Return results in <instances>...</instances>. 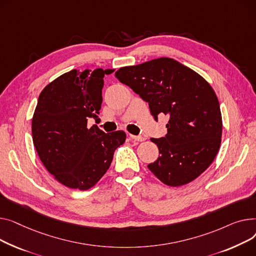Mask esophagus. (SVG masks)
Returning a JSON list of instances; mask_svg holds the SVG:
<instances>
[{"mask_svg":"<svg viewBox=\"0 0 256 256\" xmlns=\"http://www.w3.org/2000/svg\"><path fill=\"white\" fill-rule=\"evenodd\" d=\"M130 138L133 140H136V142H144L146 140L144 136H142V135H132V134H130Z\"/></svg>","mask_w":256,"mask_h":256,"instance_id":"1","label":"esophagus"}]
</instances>
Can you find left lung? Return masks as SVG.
<instances>
[{
	"mask_svg": "<svg viewBox=\"0 0 256 256\" xmlns=\"http://www.w3.org/2000/svg\"><path fill=\"white\" fill-rule=\"evenodd\" d=\"M116 78L148 103L156 121L170 118L164 138H151L158 159L148 165L168 186L190 183L215 159L221 144L222 118L212 86L198 73L170 58L120 68Z\"/></svg>",
	"mask_w": 256,
	"mask_h": 256,
	"instance_id": "8db88e82",
	"label": "left lung"
}]
</instances>
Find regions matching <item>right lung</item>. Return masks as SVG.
<instances>
[{
  "label": "right lung",
  "mask_w": 256,
  "mask_h": 256,
  "mask_svg": "<svg viewBox=\"0 0 256 256\" xmlns=\"http://www.w3.org/2000/svg\"><path fill=\"white\" fill-rule=\"evenodd\" d=\"M103 70H71L41 92L32 120L33 142L43 165L61 184L80 190L93 187L110 166L124 131L104 133L88 120L98 118Z\"/></svg>",
  "instance_id": "add662e5"
}]
</instances>
